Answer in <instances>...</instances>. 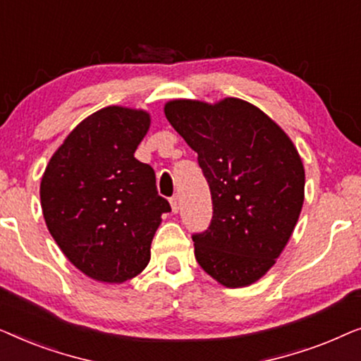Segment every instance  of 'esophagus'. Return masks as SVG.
<instances>
[{"mask_svg":"<svg viewBox=\"0 0 361 361\" xmlns=\"http://www.w3.org/2000/svg\"><path fill=\"white\" fill-rule=\"evenodd\" d=\"M171 209H172V212H174V214H177V212H179V209H180V200H179V195H174L171 199Z\"/></svg>","mask_w":361,"mask_h":361,"instance_id":"34e87169","label":"esophagus"}]
</instances>
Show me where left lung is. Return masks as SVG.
Returning a JSON list of instances; mask_svg holds the SVG:
<instances>
[{
  "mask_svg": "<svg viewBox=\"0 0 361 361\" xmlns=\"http://www.w3.org/2000/svg\"><path fill=\"white\" fill-rule=\"evenodd\" d=\"M164 113L197 152L210 187V225L192 235L197 263L226 288L253 284L276 263L302 209L298 149L268 115L240 98L215 105L172 100Z\"/></svg>",
  "mask_w": 361,
  "mask_h": 361,
  "instance_id": "8db88e82",
  "label": "left lung"
}]
</instances>
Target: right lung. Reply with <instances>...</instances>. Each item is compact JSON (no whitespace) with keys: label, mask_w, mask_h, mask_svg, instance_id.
<instances>
[{"label":"right lung","mask_w":361,"mask_h":361,"mask_svg":"<svg viewBox=\"0 0 361 361\" xmlns=\"http://www.w3.org/2000/svg\"><path fill=\"white\" fill-rule=\"evenodd\" d=\"M149 113L106 106L54 152L41 180L44 220L68 261L88 278L125 283L146 268L161 215L156 174L135 151Z\"/></svg>","instance_id":"1"}]
</instances>
